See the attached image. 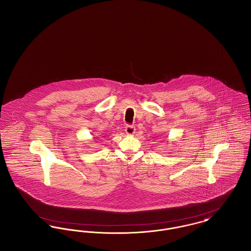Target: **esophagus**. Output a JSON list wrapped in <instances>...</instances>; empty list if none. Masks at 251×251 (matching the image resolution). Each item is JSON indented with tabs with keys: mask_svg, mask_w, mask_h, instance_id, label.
<instances>
[{
	"mask_svg": "<svg viewBox=\"0 0 251 251\" xmlns=\"http://www.w3.org/2000/svg\"><path fill=\"white\" fill-rule=\"evenodd\" d=\"M125 132L127 134H133L135 132V127L133 125H130V124H127L126 127H125Z\"/></svg>",
	"mask_w": 251,
	"mask_h": 251,
	"instance_id": "34e87169",
	"label": "esophagus"
}]
</instances>
